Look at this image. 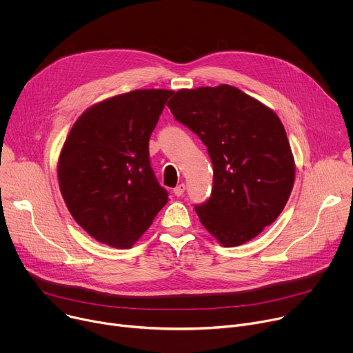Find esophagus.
I'll return each mask as SVG.
<instances>
[{
  "instance_id": "esophagus-1",
  "label": "esophagus",
  "mask_w": 353,
  "mask_h": 353,
  "mask_svg": "<svg viewBox=\"0 0 353 353\" xmlns=\"http://www.w3.org/2000/svg\"><path fill=\"white\" fill-rule=\"evenodd\" d=\"M173 191H174L176 196H181V195L184 194V191H185V184H184V183H180V184H177V185H176V188H174Z\"/></svg>"
}]
</instances>
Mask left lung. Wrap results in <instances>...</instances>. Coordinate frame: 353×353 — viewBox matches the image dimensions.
I'll return each mask as SVG.
<instances>
[{"label": "left lung", "mask_w": 353, "mask_h": 353, "mask_svg": "<svg viewBox=\"0 0 353 353\" xmlns=\"http://www.w3.org/2000/svg\"><path fill=\"white\" fill-rule=\"evenodd\" d=\"M195 132L214 165V188L195 212L225 247L259 236L290 196L296 165L276 113L240 89L222 83L180 89L168 103Z\"/></svg>", "instance_id": "8db88e82"}]
</instances>
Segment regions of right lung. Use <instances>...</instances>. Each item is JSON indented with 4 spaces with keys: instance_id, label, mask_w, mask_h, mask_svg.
Returning <instances> with one entry per match:
<instances>
[{
    "instance_id": "right-lung-1",
    "label": "right lung",
    "mask_w": 353,
    "mask_h": 353,
    "mask_svg": "<svg viewBox=\"0 0 353 353\" xmlns=\"http://www.w3.org/2000/svg\"><path fill=\"white\" fill-rule=\"evenodd\" d=\"M173 90L137 89L88 108L61 148L57 177L74 221L93 239L130 248L168 204L149 165V138Z\"/></svg>"
}]
</instances>
